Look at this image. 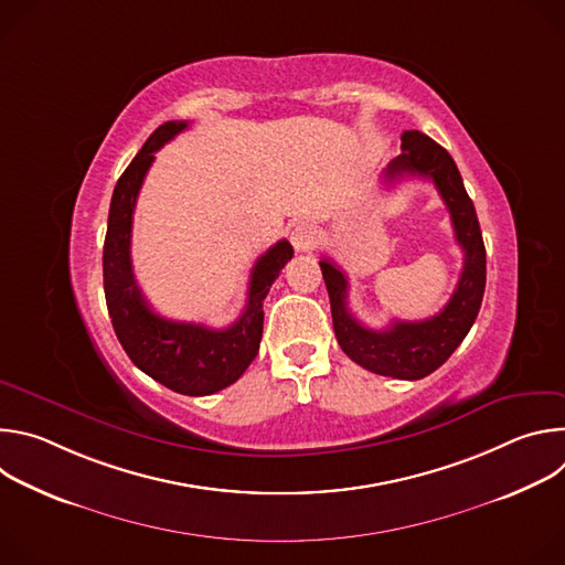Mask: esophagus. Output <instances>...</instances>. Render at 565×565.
I'll return each mask as SVG.
<instances>
[{"mask_svg": "<svg viewBox=\"0 0 565 565\" xmlns=\"http://www.w3.org/2000/svg\"><path fill=\"white\" fill-rule=\"evenodd\" d=\"M290 241H292V246H295L297 253H308L317 244V230L308 223H299V225L292 227Z\"/></svg>", "mask_w": 565, "mask_h": 565, "instance_id": "34e87169", "label": "esophagus"}]
</instances>
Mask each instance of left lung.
<instances>
[{"instance_id":"8db88e82","label":"left lung","mask_w":565,"mask_h":565,"mask_svg":"<svg viewBox=\"0 0 565 565\" xmlns=\"http://www.w3.org/2000/svg\"><path fill=\"white\" fill-rule=\"evenodd\" d=\"M402 151L384 172L393 183L402 177L431 179L449 210L458 246L465 253L460 279L445 308L423 321H391L384 331L366 329L349 310V279L331 262L321 259L333 329L342 351L362 369L397 380H420L443 366L460 347L480 310L486 292V244L471 199L462 185L460 172L445 147L423 131L402 134Z\"/></svg>"}]
</instances>
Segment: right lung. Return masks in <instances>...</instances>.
<instances>
[{
  "label": "right lung",
  "mask_w": 565,
  "mask_h": 565,
  "mask_svg": "<svg viewBox=\"0 0 565 565\" xmlns=\"http://www.w3.org/2000/svg\"><path fill=\"white\" fill-rule=\"evenodd\" d=\"M188 129L185 120L160 125L136 153L114 188L103 250L105 297L114 331L129 360L156 382L183 395H210L236 382L259 353L264 333V299L292 259L286 238L257 259L246 310L232 327L214 331L190 321H174L151 310L131 270L134 207L153 163V151Z\"/></svg>",
  "instance_id": "add662e5"
}]
</instances>
